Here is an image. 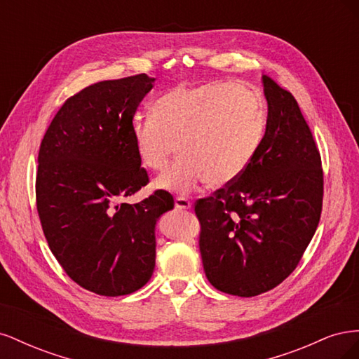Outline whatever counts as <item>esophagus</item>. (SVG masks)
<instances>
[{
	"label": "esophagus",
	"instance_id": "esophagus-1",
	"mask_svg": "<svg viewBox=\"0 0 359 359\" xmlns=\"http://www.w3.org/2000/svg\"><path fill=\"white\" fill-rule=\"evenodd\" d=\"M175 206H177L178 210H190L191 208V202L187 198L178 196V198H175Z\"/></svg>",
	"mask_w": 359,
	"mask_h": 359
}]
</instances>
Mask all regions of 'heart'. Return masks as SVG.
Returning <instances> with one entry per match:
<instances>
[{"label":"heart","instance_id":"obj_1","mask_svg":"<svg viewBox=\"0 0 359 359\" xmlns=\"http://www.w3.org/2000/svg\"><path fill=\"white\" fill-rule=\"evenodd\" d=\"M264 111L253 88L240 82L178 83L154 103V114L132 119L140 161L165 169L177 148L180 157L156 180V187L189 193L199 182L231 184L252 163L264 137Z\"/></svg>","mask_w":359,"mask_h":359}]
</instances>
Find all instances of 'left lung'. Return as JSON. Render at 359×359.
Returning <instances> with one entry per match:
<instances>
[{"label": "left lung", "instance_id": "1", "mask_svg": "<svg viewBox=\"0 0 359 359\" xmlns=\"http://www.w3.org/2000/svg\"><path fill=\"white\" fill-rule=\"evenodd\" d=\"M262 85L266 128L252 163L194 206L206 278L245 298L274 289L297 268L323 196L320 154L295 97L268 76Z\"/></svg>", "mask_w": 359, "mask_h": 359}]
</instances>
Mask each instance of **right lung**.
<instances>
[{"mask_svg": "<svg viewBox=\"0 0 359 359\" xmlns=\"http://www.w3.org/2000/svg\"><path fill=\"white\" fill-rule=\"evenodd\" d=\"M154 82L142 73L86 86L62 104L40 145L43 232L69 277L97 295H128L148 283L156 224L173 210L163 190L135 205L123 202L148 184L132 119Z\"/></svg>", "mask_w": 359, "mask_h": 359, "instance_id": "obj_1", "label": "right lung"}]
</instances>
